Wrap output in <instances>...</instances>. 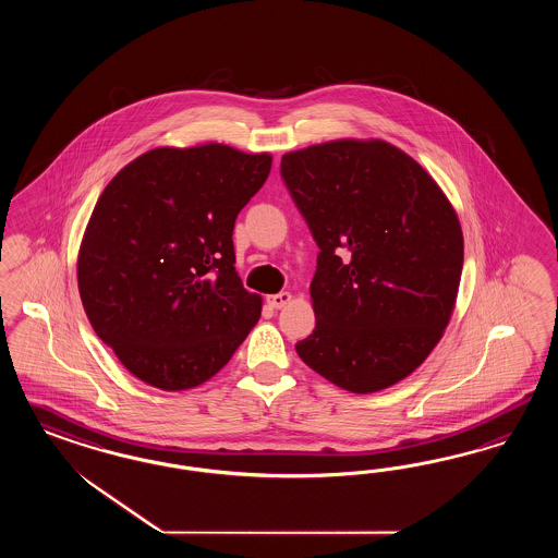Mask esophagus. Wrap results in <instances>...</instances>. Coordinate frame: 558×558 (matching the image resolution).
<instances>
[{"instance_id": "34e87169", "label": "esophagus", "mask_w": 558, "mask_h": 558, "mask_svg": "<svg viewBox=\"0 0 558 558\" xmlns=\"http://www.w3.org/2000/svg\"><path fill=\"white\" fill-rule=\"evenodd\" d=\"M290 301H292V296H290L288 292H278V294L268 296V304H270L271 308H282V306H287Z\"/></svg>"}]
</instances>
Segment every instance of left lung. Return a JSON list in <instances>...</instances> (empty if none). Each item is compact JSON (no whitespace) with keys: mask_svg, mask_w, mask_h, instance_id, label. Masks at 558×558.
I'll list each match as a JSON object with an SVG mask.
<instances>
[{"mask_svg":"<svg viewBox=\"0 0 558 558\" xmlns=\"http://www.w3.org/2000/svg\"><path fill=\"white\" fill-rule=\"evenodd\" d=\"M280 175L322 250L306 366L352 392L403 380L436 348L457 303L464 243L427 171L385 141L287 153Z\"/></svg>","mask_w":558,"mask_h":558,"instance_id":"left-lung-1","label":"left lung"}]
</instances>
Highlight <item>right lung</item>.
Instances as JSON below:
<instances>
[{
    "mask_svg": "<svg viewBox=\"0 0 558 558\" xmlns=\"http://www.w3.org/2000/svg\"><path fill=\"white\" fill-rule=\"evenodd\" d=\"M268 153L159 147L101 192L77 282L85 315L124 368L163 390L198 387L231 360L262 299L235 271L236 215L264 186Z\"/></svg>",
    "mask_w": 558,
    "mask_h": 558,
    "instance_id": "obj_1",
    "label": "right lung"
}]
</instances>
